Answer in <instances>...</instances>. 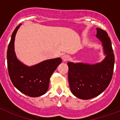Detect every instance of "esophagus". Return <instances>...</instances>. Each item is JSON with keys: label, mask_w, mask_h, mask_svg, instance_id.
<instances>
[{"label": "esophagus", "mask_w": 120, "mask_h": 120, "mask_svg": "<svg viewBox=\"0 0 120 120\" xmlns=\"http://www.w3.org/2000/svg\"><path fill=\"white\" fill-rule=\"evenodd\" d=\"M70 57L69 55H64L63 56H62V60L64 62H66V61H68V60H70Z\"/></svg>", "instance_id": "34e87169"}]
</instances>
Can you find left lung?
<instances>
[{
	"label": "left lung",
	"instance_id": "left-lung-1",
	"mask_svg": "<svg viewBox=\"0 0 120 120\" xmlns=\"http://www.w3.org/2000/svg\"><path fill=\"white\" fill-rule=\"evenodd\" d=\"M96 37L102 43L106 57L96 64L68 62V82L73 95L83 100L98 96L108 87L114 72L115 57L110 38L105 30L97 28Z\"/></svg>",
	"mask_w": 120,
	"mask_h": 120
}]
</instances>
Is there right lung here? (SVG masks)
I'll use <instances>...</instances> for the list:
<instances>
[{
    "label": "right lung",
    "mask_w": 120,
    "mask_h": 120,
    "mask_svg": "<svg viewBox=\"0 0 120 120\" xmlns=\"http://www.w3.org/2000/svg\"><path fill=\"white\" fill-rule=\"evenodd\" d=\"M21 24L12 33L7 50V65L12 84L21 93L31 97L41 96L47 92L50 78L61 63L60 58L48 59L29 67L17 58L14 51L15 34Z\"/></svg>",
    "instance_id": "1"
}]
</instances>
